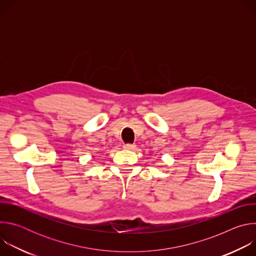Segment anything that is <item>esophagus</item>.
Here are the masks:
<instances>
[{"mask_svg": "<svg viewBox=\"0 0 256 256\" xmlns=\"http://www.w3.org/2000/svg\"><path fill=\"white\" fill-rule=\"evenodd\" d=\"M136 148L134 144H124V149L126 150H134Z\"/></svg>", "mask_w": 256, "mask_h": 256, "instance_id": "obj_1", "label": "esophagus"}]
</instances>
